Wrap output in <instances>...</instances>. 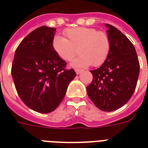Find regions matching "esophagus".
<instances>
[{
    "label": "esophagus",
    "instance_id": "obj_1",
    "mask_svg": "<svg viewBox=\"0 0 148 148\" xmlns=\"http://www.w3.org/2000/svg\"><path fill=\"white\" fill-rule=\"evenodd\" d=\"M83 71L82 70H80V69H75V72H76V74L78 75V74H80L81 73V72Z\"/></svg>",
    "mask_w": 148,
    "mask_h": 148
}]
</instances>
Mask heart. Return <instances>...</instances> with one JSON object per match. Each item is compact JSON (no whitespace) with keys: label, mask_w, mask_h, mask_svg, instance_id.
Listing matches in <instances>:
<instances>
[{"label":"heart","mask_w":148,"mask_h":148,"mask_svg":"<svg viewBox=\"0 0 148 148\" xmlns=\"http://www.w3.org/2000/svg\"><path fill=\"white\" fill-rule=\"evenodd\" d=\"M67 39L56 36L53 39V51L61 59L72 60L78 49L80 55L75 58L71 66L87 67L92 64L97 67L108 58L110 51V41L106 33L91 27H75L66 30Z\"/></svg>","instance_id":"b5f03b06"}]
</instances>
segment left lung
Returning a JSON list of instances; mask_svg holds the SVG:
<instances>
[{
	"instance_id": "1",
	"label": "left lung",
	"mask_w": 148,
	"mask_h": 148,
	"mask_svg": "<svg viewBox=\"0 0 148 148\" xmlns=\"http://www.w3.org/2000/svg\"><path fill=\"white\" fill-rule=\"evenodd\" d=\"M105 26L110 41V53L101 67L90 71L93 81L87 87V92L97 108L110 112L121 108L133 95L140 64L128 38L112 25Z\"/></svg>"
}]
</instances>
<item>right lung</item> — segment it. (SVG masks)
Listing matches in <instances>:
<instances>
[{
    "instance_id": "right-lung-1",
    "label": "right lung",
    "mask_w": 148,
    "mask_h": 148,
    "mask_svg": "<svg viewBox=\"0 0 148 148\" xmlns=\"http://www.w3.org/2000/svg\"><path fill=\"white\" fill-rule=\"evenodd\" d=\"M56 28L41 26L29 34L15 51L11 75L17 92L31 110L47 114L58 108L76 77L53 51Z\"/></svg>"
}]
</instances>
